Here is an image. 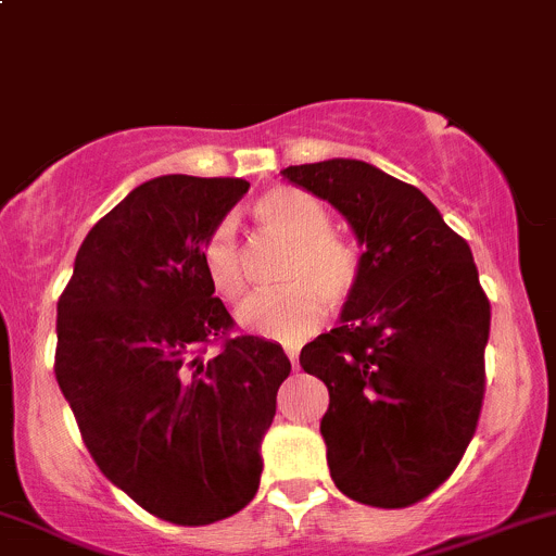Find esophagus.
Here are the masks:
<instances>
[{
    "instance_id": "1",
    "label": "esophagus",
    "mask_w": 556,
    "mask_h": 556,
    "mask_svg": "<svg viewBox=\"0 0 556 556\" xmlns=\"http://www.w3.org/2000/svg\"><path fill=\"white\" fill-rule=\"evenodd\" d=\"M285 355L290 357V363H293V368L299 366V350H295V346H288V350H285Z\"/></svg>"
}]
</instances>
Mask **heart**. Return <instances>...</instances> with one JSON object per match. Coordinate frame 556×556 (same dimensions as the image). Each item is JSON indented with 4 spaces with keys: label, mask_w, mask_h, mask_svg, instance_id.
<instances>
[{
    "label": "heart",
    "mask_w": 556,
    "mask_h": 556,
    "mask_svg": "<svg viewBox=\"0 0 556 556\" xmlns=\"http://www.w3.org/2000/svg\"><path fill=\"white\" fill-rule=\"evenodd\" d=\"M257 231L288 247L277 282L282 290L255 295L239 309L250 333L274 341H301L328 317L330 304H346L361 290L363 257L355 242L330 231V215L319 199L301 188H271L250 204ZM199 261L210 288L226 304H239L250 285L247 252L231 220L204 233Z\"/></svg>",
    "instance_id": "1"
}]
</instances>
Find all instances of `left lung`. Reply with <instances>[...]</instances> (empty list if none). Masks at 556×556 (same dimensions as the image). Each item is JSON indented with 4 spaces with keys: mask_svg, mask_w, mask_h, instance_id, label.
<instances>
[{
    "mask_svg": "<svg viewBox=\"0 0 556 556\" xmlns=\"http://www.w3.org/2000/svg\"><path fill=\"white\" fill-rule=\"evenodd\" d=\"M282 174L336 206L363 247L361 290L301 350L330 395V479L366 506H414L457 468L484 401L490 301L470 247L422 190L366 161Z\"/></svg>",
    "mask_w": 556,
    "mask_h": 556,
    "instance_id": "1",
    "label": "left lung"
}]
</instances>
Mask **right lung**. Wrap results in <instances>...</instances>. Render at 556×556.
Wrapping results in <instances>:
<instances>
[{"label": "right lung", "mask_w": 556, "mask_h": 556, "mask_svg": "<svg viewBox=\"0 0 556 556\" xmlns=\"http://www.w3.org/2000/svg\"><path fill=\"white\" fill-rule=\"evenodd\" d=\"M250 182L166 174L88 231L55 317V382L99 470L172 525L242 511L290 361L233 319L199 261ZM220 343L217 356L205 346Z\"/></svg>", "instance_id": "add662e5"}]
</instances>
